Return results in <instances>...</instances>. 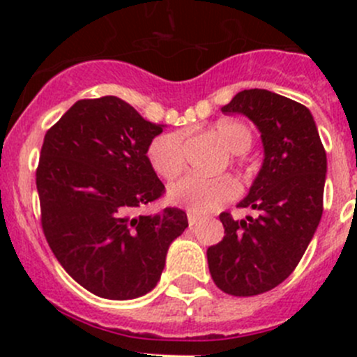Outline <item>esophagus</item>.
I'll use <instances>...</instances> for the list:
<instances>
[{"label":"esophagus","mask_w":357,"mask_h":357,"mask_svg":"<svg viewBox=\"0 0 357 357\" xmlns=\"http://www.w3.org/2000/svg\"><path fill=\"white\" fill-rule=\"evenodd\" d=\"M197 222H199V215L188 214V225H190V226H195Z\"/></svg>","instance_id":"esophagus-1"}]
</instances>
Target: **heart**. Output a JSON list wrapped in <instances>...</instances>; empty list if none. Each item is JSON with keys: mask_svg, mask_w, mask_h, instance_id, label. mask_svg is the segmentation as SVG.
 Wrapping results in <instances>:
<instances>
[{"mask_svg": "<svg viewBox=\"0 0 357 357\" xmlns=\"http://www.w3.org/2000/svg\"><path fill=\"white\" fill-rule=\"evenodd\" d=\"M215 138L233 153H243L252 145V131L247 124L225 119L212 128ZM150 165L160 178L172 179L185 169V138L181 132L171 131L158 135L150 142L146 150ZM169 200L188 211L204 214L215 211L226 202L238 197L240 186L229 176L205 178L200 174H186L169 186Z\"/></svg>", "mask_w": 357, "mask_h": 357, "instance_id": "1", "label": "heart"}]
</instances>
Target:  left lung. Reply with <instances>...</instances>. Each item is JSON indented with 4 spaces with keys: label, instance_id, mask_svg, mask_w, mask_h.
<instances>
[{
    "label": "left lung",
    "instance_id": "left-lung-1",
    "mask_svg": "<svg viewBox=\"0 0 357 357\" xmlns=\"http://www.w3.org/2000/svg\"><path fill=\"white\" fill-rule=\"evenodd\" d=\"M261 131L264 162L238 207L259 215H219L225 236L207 248L208 271L225 294L252 297L273 290L297 268L323 214L326 152L302 103L268 89H243L222 107Z\"/></svg>",
    "mask_w": 357,
    "mask_h": 357
}]
</instances>
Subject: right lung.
<instances>
[{"instance_id":"1","label":"right lung","mask_w":357,"mask_h":357,"mask_svg":"<svg viewBox=\"0 0 357 357\" xmlns=\"http://www.w3.org/2000/svg\"><path fill=\"white\" fill-rule=\"evenodd\" d=\"M162 126L117 96L79 100L46 131L36 169L41 226L62 268L112 301L157 285L165 254L186 228V212L136 215L165 188L146 150Z\"/></svg>"}]
</instances>
